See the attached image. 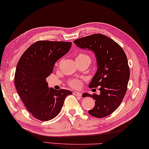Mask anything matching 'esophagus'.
I'll list each match as a JSON object with an SVG mask.
<instances>
[{
	"label": "esophagus",
	"instance_id": "obj_1",
	"mask_svg": "<svg viewBox=\"0 0 149 149\" xmlns=\"http://www.w3.org/2000/svg\"><path fill=\"white\" fill-rule=\"evenodd\" d=\"M74 95L77 96H79V97L81 96V93H79V92H74Z\"/></svg>",
	"mask_w": 149,
	"mask_h": 149
}]
</instances>
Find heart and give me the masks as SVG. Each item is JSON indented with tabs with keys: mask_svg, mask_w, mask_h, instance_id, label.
<instances>
[{
	"mask_svg": "<svg viewBox=\"0 0 149 149\" xmlns=\"http://www.w3.org/2000/svg\"><path fill=\"white\" fill-rule=\"evenodd\" d=\"M76 61L78 62H88L91 63V58L85 53H79L76 56ZM68 85L72 88H79L81 85V81L79 79H72L68 82Z\"/></svg>",
	"mask_w": 149,
	"mask_h": 149,
	"instance_id": "b5f03b06",
	"label": "heart"
}]
</instances>
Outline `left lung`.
<instances>
[{"mask_svg":"<svg viewBox=\"0 0 149 149\" xmlns=\"http://www.w3.org/2000/svg\"><path fill=\"white\" fill-rule=\"evenodd\" d=\"M77 46L92 50L95 53L98 69L88 86L96 88L100 94L84 93L95 100L93 109L88 113L102 118L113 113L125 96L130 78L128 59L123 49L111 38L102 34H94L74 41Z\"/></svg>","mask_w":149,"mask_h":149,"instance_id":"8db88e82","label":"left lung"}]
</instances>
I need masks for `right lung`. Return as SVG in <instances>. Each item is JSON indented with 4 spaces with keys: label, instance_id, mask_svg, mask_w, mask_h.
Returning a JSON list of instances; mask_svg holds the SVG:
<instances>
[{
    "label": "right lung",
    "instance_id": "1",
    "mask_svg": "<svg viewBox=\"0 0 149 149\" xmlns=\"http://www.w3.org/2000/svg\"><path fill=\"white\" fill-rule=\"evenodd\" d=\"M72 42L40 40L32 44L19 61L15 73V88L30 113L36 119L47 121L60 113L66 97L72 94L66 89L48 87L46 78L56 61L65 55Z\"/></svg>",
    "mask_w": 149,
    "mask_h": 149
}]
</instances>
